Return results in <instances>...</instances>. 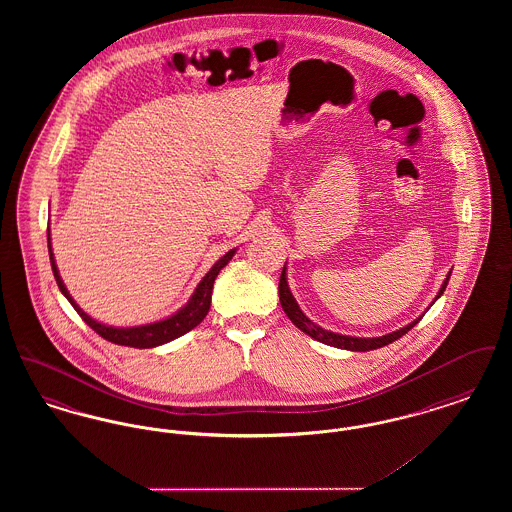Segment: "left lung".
<instances>
[{
	"label": "left lung",
	"mask_w": 512,
	"mask_h": 512,
	"mask_svg": "<svg viewBox=\"0 0 512 512\" xmlns=\"http://www.w3.org/2000/svg\"><path fill=\"white\" fill-rule=\"evenodd\" d=\"M449 276H451V272H449L447 278L443 280V284H441V288H439L438 295H436L434 301H438L439 297L445 292L447 282H449ZM278 295H280V305H282L284 313L288 315V318L292 320L293 324H295L301 332H305L307 336L315 338V340L320 341V343H326V345H332V347H338V349H347V351H372V349L390 345L391 341L399 340L401 336H405L413 326L418 324V320L424 317V313H426V311H424L420 317L414 318L413 322H409L407 326H403V328H399V330H395V332H390V334H386V336H378V338H355V336H343V334H338V332H332V330H326V328L318 326V324H315L311 318L307 317V315L299 309L295 297H293L292 292H290V286H288L286 265L282 268V276H280V284H278ZM434 301H432V303H434ZM428 309H430V307H428Z\"/></svg>",
	"instance_id": "1"
}]
</instances>
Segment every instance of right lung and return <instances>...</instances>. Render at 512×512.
I'll list each match as a JSON object with an SVG mask.
<instances>
[{
  "instance_id": "add662e5",
  "label": "right lung",
  "mask_w": 512,
  "mask_h": 512,
  "mask_svg": "<svg viewBox=\"0 0 512 512\" xmlns=\"http://www.w3.org/2000/svg\"><path fill=\"white\" fill-rule=\"evenodd\" d=\"M48 251L49 261H51V270H53V276H55V282L59 286L61 293L69 299V303L73 305L74 311L82 317V320L99 334L101 338H105L111 343H117V345H128V347H138V349H151V347H159L163 343H169V341L176 340L180 336H184L186 332L194 330L195 326L207 317L209 309H211V295H213V284H215V278L219 276L220 270L226 267L230 263V259L236 255L238 247L230 249L226 255H222L219 261L211 267V270L201 278V282L197 284L192 297L188 299V303L184 307H180L176 313H172L171 317L163 318V320H157V322H149V324H140V326H109L105 322H99L96 318L90 317L88 313H84L78 303L74 301L73 295L67 290L61 274H59V268L55 263V257H53V251H51V236H49L48 228Z\"/></svg>"
}]
</instances>
